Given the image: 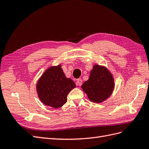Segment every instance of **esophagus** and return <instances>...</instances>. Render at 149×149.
<instances>
[{
    "label": "esophagus",
    "instance_id": "1",
    "mask_svg": "<svg viewBox=\"0 0 149 149\" xmlns=\"http://www.w3.org/2000/svg\"><path fill=\"white\" fill-rule=\"evenodd\" d=\"M82 82H83V81L81 79H78V80L76 81V84H77L78 86H81L82 84Z\"/></svg>",
    "mask_w": 149,
    "mask_h": 149
}]
</instances>
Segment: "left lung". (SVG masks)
<instances>
[{"label":"left lung","instance_id":"obj_1","mask_svg":"<svg viewBox=\"0 0 149 149\" xmlns=\"http://www.w3.org/2000/svg\"><path fill=\"white\" fill-rule=\"evenodd\" d=\"M81 88L90 101L101 103L109 98L113 91V76L106 67L94 65L88 80L82 84Z\"/></svg>","mask_w":149,"mask_h":149}]
</instances>
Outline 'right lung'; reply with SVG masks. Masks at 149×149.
<instances>
[{
	"instance_id": "right-lung-1",
	"label": "right lung",
	"mask_w": 149,
	"mask_h": 149,
	"mask_svg": "<svg viewBox=\"0 0 149 149\" xmlns=\"http://www.w3.org/2000/svg\"><path fill=\"white\" fill-rule=\"evenodd\" d=\"M36 87L40 101L44 104L57 109L66 102L67 95L76 84L71 79L66 77L61 65H58L46 70Z\"/></svg>"
}]
</instances>
